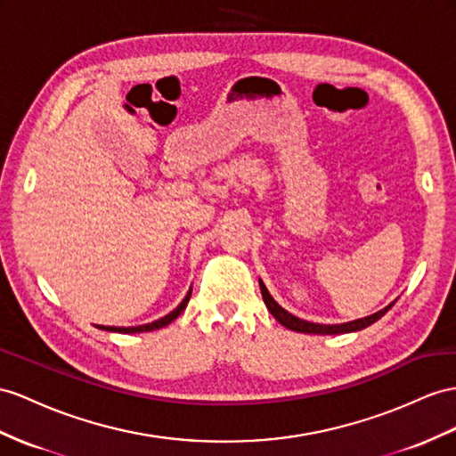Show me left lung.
Wrapping results in <instances>:
<instances>
[{"mask_svg": "<svg viewBox=\"0 0 456 456\" xmlns=\"http://www.w3.org/2000/svg\"><path fill=\"white\" fill-rule=\"evenodd\" d=\"M260 290H262V297H264V302L267 310L272 312V316L285 325V328L293 330V331H298V333H316V335H337V333H350V331H360L368 328V325H371L373 322H378L381 316H385V312H389V306H385L383 310L371 314V316L368 318H360V320H354V322H346V323H335V325H325V323H312V322H306V320H300L297 316H293V314H289L285 308H281L277 305V302L273 300V297L267 293V289L264 285V281H260Z\"/></svg>", "mask_w": 456, "mask_h": 456, "instance_id": "8db88e82", "label": "left lung"}]
</instances>
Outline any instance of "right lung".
<instances>
[{
  "instance_id": "obj_1",
  "label": "right lung",
  "mask_w": 456,
  "mask_h": 456,
  "mask_svg": "<svg viewBox=\"0 0 456 456\" xmlns=\"http://www.w3.org/2000/svg\"><path fill=\"white\" fill-rule=\"evenodd\" d=\"M191 293H192V289L189 290V293H186V297L183 298V302H181V305H179L177 308H175L173 312H169L167 316H163V318H159V320H156V322L144 323V325H136V328H103V325H100V330L119 331V333H142V331H154V330H159V328H166V325H169L173 320H177V318L181 316V312L186 308V305H189Z\"/></svg>"
}]
</instances>
